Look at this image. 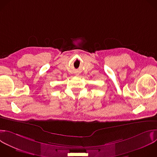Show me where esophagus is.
<instances>
[{"label":"esophagus","instance_id":"obj_1","mask_svg":"<svg viewBox=\"0 0 157 157\" xmlns=\"http://www.w3.org/2000/svg\"><path fill=\"white\" fill-rule=\"evenodd\" d=\"M78 75H76V76H78Z\"/></svg>","mask_w":157,"mask_h":157}]
</instances>
